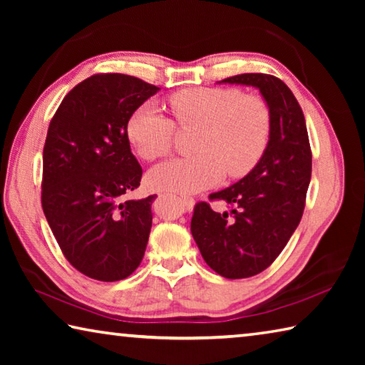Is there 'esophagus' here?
Returning <instances> with one entry per match:
<instances>
[{"label":"esophagus","instance_id":"obj_1","mask_svg":"<svg viewBox=\"0 0 365 365\" xmlns=\"http://www.w3.org/2000/svg\"><path fill=\"white\" fill-rule=\"evenodd\" d=\"M180 202L183 205V207L187 209V211L190 212V211H193V207H195V200L193 197H187V196H182L180 197Z\"/></svg>","mask_w":365,"mask_h":365}]
</instances>
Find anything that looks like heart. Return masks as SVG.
I'll list each match as a JSON object with an SVG mask.
<instances>
[{"mask_svg": "<svg viewBox=\"0 0 365 365\" xmlns=\"http://www.w3.org/2000/svg\"><path fill=\"white\" fill-rule=\"evenodd\" d=\"M169 109L182 128H197L190 158L164 160L148 172L154 190L197 193L228 177L248 174L270 137V110L261 98L233 88H191L169 98ZM174 122L153 104H143L127 123V138L141 158L168 154Z\"/></svg>", "mask_w": 365, "mask_h": 365, "instance_id": "1", "label": "heart"}]
</instances>
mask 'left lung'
I'll use <instances>...</instances> for the list:
<instances>
[{"label":"left lung","instance_id":"1","mask_svg":"<svg viewBox=\"0 0 365 365\" xmlns=\"http://www.w3.org/2000/svg\"><path fill=\"white\" fill-rule=\"evenodd\" d=\"M219 83L252 86L270 110V137L261 159L242 180L211 195L232 205L215 212L197 202L191 235L206 264L225 279H248L275 261L304 211L312 154L304 114L292 90L265 73H242Z\"/></svg>","mask_w":365,"mask_h":365}]
</instances>
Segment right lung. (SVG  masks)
<instances>
[{
	"mask_svg": "<svg viewBox=\"0 0 365 365\" xmlns=\"http://www.w3.org/2000/svg\"><path fill=\"white\" fill-rule=\"evenodd\" d=\"M159 90L132 76L96 73L73 86L49 123L43 212L67 261L90 279H127L145 256L156 195L122 200L143 174L127 123Z\"/></svg>",
	"mask_w": 365,
	"mask_h": 365,
	"instance_id": "obj_1",
	"label": "right lung"
}]
</instances>
